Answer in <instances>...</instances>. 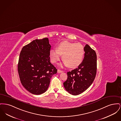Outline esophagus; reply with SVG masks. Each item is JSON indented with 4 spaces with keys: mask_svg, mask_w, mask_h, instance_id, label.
<instances>
[{
    "mask_svg": "<svg viewBox=\"0 0 121 121\" xmlns=\"http://www.w3.org/2000/svg\"><path fill=\"white\" fill-rule=\"evenodd\" d=\"M63 72V70H61L58 69L57 72L58 73H61V72Z\"/></svg>",
    "mask_w": 121,
    "mask_h": 121,
    "instance_id": "1",
    "label": "esophagus"
}]
</instances>
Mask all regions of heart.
Returning <instances> with one entry per match:
<instances>
[{"label": "heart", "mask_w": 121, "mask_h": 121, "mask_svg": "<svg viewBox=\"0 0 121 121\" xmlns=\"http://www.w3.org/2000/svg\"><path fill=\"white\" fill-rule=\"evenodd\" d=\"M84 54V48L81 44L63 41L58 45L57 49L51 50L50 56L51 62L56 63L62 55L65 64L70 68H75L82 63Z\"/></svg>", "instance_id": "b5f03b06"}]
</instances>
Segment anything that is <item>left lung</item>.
<instances>
[{"mask_svg":"<svg viewBox=\"0 0 121 121\" xmlns=\"http://www.w3.org/2000/svg\"><path fill=\"white\" fill-rule=\"evenodd\" d=\"M85 55L82 63L76 69L67 72V80L63 83L66 91L78 95L88 88L95 78L96 73V55L89 45L84 47Z\"/></svg>","mask_w":121,"mask_h":121,"instance_id":"left-lung-1","label":"left lung"}]
</instances>
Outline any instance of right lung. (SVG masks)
Returning <instances> with one entry per match:
<instances>
[{"mask_svg":"<svg viewBox=\"0 0 121 121\" xmlns=\"http://www.w3.org/2000/svg\"><path fill=\"white\" fill-rule=\"evenodd\" d=\"M51 45L47 38L32 41L23 47L18 70L23 86L31 93L40 95L48 88L51 77L57 70L50 62Z\"/></svg>","mask_w":121,"mask_h":121,"instance_id":"1","label":"right lung"}]
</instances>
